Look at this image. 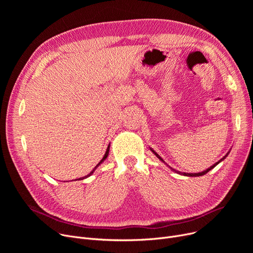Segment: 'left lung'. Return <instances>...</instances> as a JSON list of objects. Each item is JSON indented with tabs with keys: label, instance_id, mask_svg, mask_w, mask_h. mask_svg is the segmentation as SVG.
I'll list each match as a JSON object with an SVG mask.
<instances>
[{
	"label": "left lung",
	"instance_id": "8db88e82",
	"mask_svg": "<svg viewBox=\"0 0 253 253\" xmlns=\"http://www.w3.org/2000/svg\"><path fill=\"white\" fill-rule=\"evenodd\" d=\"M151 151H152V152H153V153H154V154H155V155L157 156V158H158V159H160V160H161L162 162H164V160H163V159H162V158H161L160 156H159V155H158V154H157V153H156V152H155L154 150H152V149H151ZM228 154H229V153H228ZM228 154H227V155H225V156H224V157H223L222 159H220V160H219L218 162H216L215 164H213V165H212V166H211L210 168H208V169H206V170H204V171H202V172H199V173H185V172H179V171H176V170H174V169H172L171 167H170V168H171L172 170H174L175 172H177V173H179V174H182V175H184V176H202V175L206 174V173H207V172H208V171H210V170H211L212 168H214V167H215V166H216V165H217V164H218L219 162H221V161L223 160V159H224L225 157H227V156H228ZM164 163H165V162H164Z\"/></svg>",
	"mask_w": 253,
	"mask_h": 253
}]
</instances>
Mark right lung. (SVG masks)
<instances>
[{
  "label": "right lung",
  "mask_w": 253,
  "mask_h": 253,
  "mask_svg": "<svg viewBox=\"0 0 253 253\" xmlns=\"http://www.w3.org/2000/svg\"><path fill=\"white\" fill-rule=\"evenodd\" d=\"M109 151H110V144H109V147H108V149H106V152H105V154H104L103 158L101 159V160H100V162H99V163H98V164H97V165H96V166L94 167V169H93V170H92V171L90 172V173H89V174H87V175H86V176H84V177H80V178H79L78 180H82V179H84V178H87V177H89L90 175H92V173H93V172H94V170H95V169H96V168H97V167H98V166H99V165H100V164H101V163H102V162H103V161L105 160V159H106V158H108V156H109Z\"/></svg>",
  "instance_id": "1"
}]
</instances>
